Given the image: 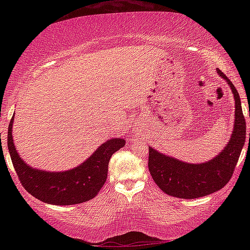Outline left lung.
I'll return each instance as SVG.
<instances>
[{
  "label": "left lung",
  "instance_id": "left-lung-1",
  "mask_svg": "<svg viewBox=\"0 0 250 250\" xmlns=\"http://www.w3.org/2000/svg\"><path fill=\"white\" fill-rule=\"evenodd\" d=\"M217 73L229 84L235 98V128L225 149L208 162L189 164L164 155L149 146L147 166L152 179L164 193L171 196L193 200L209 195L223 188L234 174L246 140V120L238 91L222 70L217 69Z\"/></svg>",
  "mask_w": 250,
  "mask_h": 250
}]
</instances>
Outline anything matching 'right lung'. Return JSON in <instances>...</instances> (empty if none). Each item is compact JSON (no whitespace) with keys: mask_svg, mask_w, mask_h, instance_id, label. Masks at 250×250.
<instances>
[{"mask_svg":"<svg viewBox=\"0 0 250 250\" xmlns=\"http://www.w3.org/2000/svg\"><path fill=\"white\" fill-rule=\"evenodd\" d=\"M12 117L7 130V147L21 184L37 200L54 205H74L94 198L108 175L109 161L125 146L124 139H111L101 145L89 159L74 170L46 172L28 167L20 158L12 137Z\"/></svg>","mask_w":250,"mask_h":250,"instance_id":"1","label":"right lung"}]
</instances>
